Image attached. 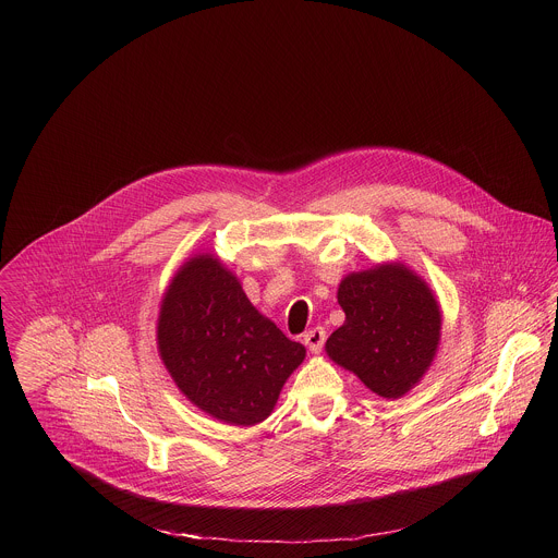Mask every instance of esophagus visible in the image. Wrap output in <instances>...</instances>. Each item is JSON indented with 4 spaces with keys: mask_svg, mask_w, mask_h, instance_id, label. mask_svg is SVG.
Returning <instances> with one entry per match:
<instances>
[{
    "mask_svg": "<svg viewBox=\"0 0 558 558\" xmlns=\"http://www.w3.org/2000/svg\"><path fill=\"white\" fill-rule=\"evenodd\" d=\"M324 339H326V330H324L322 326H316V328H312L310 332H305V345H307L314 354H318L319 350H322Z\"/></svg>",
    "mask_w": 558,
    "mask_h": 558,
    "instance_id": "esophagus-1",
    "label": "esophagus"
}]
</instances>
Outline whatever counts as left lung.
<instances>
[{
  "label": "left lung",
  "instance_id": "obj_1",
  "mask_svg": "<svg viewBox=\"0 0 558 558\" xmlns=\"http://www.w3.org/2000/svg\"><path fill=\"white\" fill-rule=\"evenodd\" d=\"M345 322L328 337L326 354L369 391L398 399L432 367L442 312L432 288L403 262L350 272L337 288Z\"/></svg>",
  "mask_w": 558,
  "mask_h": 558
}]
</instances>
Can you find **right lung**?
Returning <instances> with one entry per match:
<instances>
[{"label":"right lung","mask_w":558,"mask_h":558,"mask_svg":"<svg viewBox=\"0 0 558 558\" xmlns=\"http://www.w3.org/2000/svg\"><path fill=\"white\" fill-rule=\"evenodd\" d=\"M157 348L184 398L239 427L270 416L307 354L251 305L215 253H195L171 277L160 299Z\"/></svg>","instance_id":"add662e5"}]
</instances>
